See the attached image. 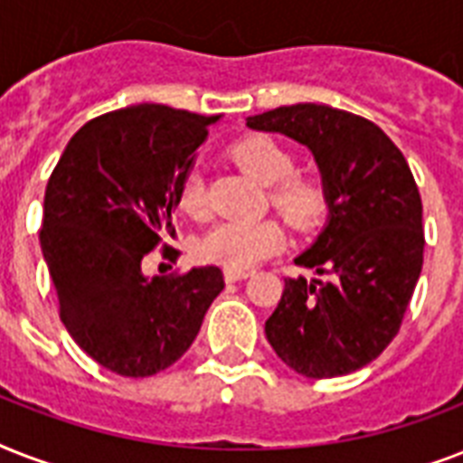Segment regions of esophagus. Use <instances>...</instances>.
<instances>
[{
    "mask_svg": "<svg viewBox=\"0 0 463 463\" xmlns=\"http://www.w3.org/2000/svg\"><path fill=\"white\" fill-rule=\"evenodd\" d=\"M223 276L228 283H235V281H242V279H247V276H250V271H245V269H225Z\"/></svg>",
    "mask_w": 463,
    "mask_h": 463,
    "instance_id": "1",
    "label": "esophagus"
}]
</instances>
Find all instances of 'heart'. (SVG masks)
<instances>
[{"label": "heart", "instance_id": "heart-1", "mask_svg": "<svg viewBox=\"0 0 463 463\" xmlns=\"http://www.w3.org/2000/svg\"><path fill=\"white\" fill-rule=\"evenodd\" d=\"M232 163L269 184L267 202L274 206L296 232H312L329 213V187L322 175L296 170L298 158L271 134H247L228 148ZM177 206L189 218L209 213L206 182L196 170L182 177L177 187ZM286 242L281 221H223L213 225L202 240L196 252L203 261H213L225 269H250L257 261L276 254Z\"/></svg>", "mask_w": 463, "mask_h": 463}]
</instances>
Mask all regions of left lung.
Instances as JSON below:
<instances>
[{
    "mask_svg": "<svg viewBox=\"0 0 463 463\" xmlns=\"http://www.w3.org/2000/svg\"><path fill=\"white\" fill-rule=\"evenodd\" d=\"M315 154L329 187V223L296 260L329 281L286 279L267 319L276 355L296 373L329 380L355 373L399 334L423 269V203L409 163L370 119L298 103L247 118Z\"/></svg>",
    "mask_w": 463,
    "mask_h": 463,
    "instance_id": "obj_1",
    "label": "left lung"
}]
</instances>
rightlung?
I'll return each mask as SVG.
<instances>
[{
  "mask_svg": "<svg viewBox=\"0 0 463 463\" xmlns=\"http://www.w3.org/2000/svg\"><path fill=\"white\" fill-rule=\"evenodd\" d=\"M218 115L132 105L71 137L45 189L40 247L60 319L98 365L148 377L182 358L223 290L218 267L146 279L141 260L175 238L177 187Z\"/></svg>",
  "mask_w": 463,
  "mask_h": 463,
  "instance_id": "add662e5",
  "label": "right lung"
}]
</instances>
